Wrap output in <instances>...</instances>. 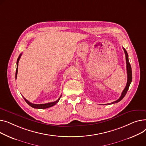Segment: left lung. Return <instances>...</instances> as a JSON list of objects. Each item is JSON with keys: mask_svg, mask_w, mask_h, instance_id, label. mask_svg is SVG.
Masks as SVG:
<instances>
[{"mask_svg": "<svg viewBox=\"0 0 146 146\" xmlns=\"http://www.w3.org/2000/svg\"><path fill=\"white\" fill-rule=\"evenodd\" d=\"M124 51V53L125 54V59H126V67H127V84H126V86L124 88V90H123V91L121 93V97H119L117 101H114L113 102H111V103H109V104H107L108 105L109 104H113L114 103H116V102H118L119 101H120L125 96V94L129 88V87L130 85V84L132 81V71H131V67L130 65V64L129 62V61H128V54L127 52V51L125 50V49L123 48Z\"/></svg>", "mask_w": 146, "mask_h": 146, "instance_id": "left-lung-1", "label": "left lung"}]
</instances>
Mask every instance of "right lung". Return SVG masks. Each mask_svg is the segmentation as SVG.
<instances>
[{
    "mask_svg": "<svg viewBox=\"0 0 146 146\" xmlns=\"http://www.w3.org/2000/svg\"><path fill=\"white\" fill-rule=\"evenodd\" d=\"M22 56V54H21L18 58V60H17V62H16V65H17V67H16V75H15V78L16 79L17 78V74H18V63H19V59L21 58ZM61 97H60V98H61ZM60 98H58L56 101H54V102H48V103H46V104H33L32 103V102H29V101H28L27 99L24 98V100H25V101L27 102V103L31 107L34 108H38V109H45V108H49L50 107H52L54 106H55L56 103H58V102L60 100Z\"/></svg>",
    "mask_w": 146,
    "mask_h": 146,
    "instance_id": "obj_1",
    "label": "right lung"
}]
</instances>
